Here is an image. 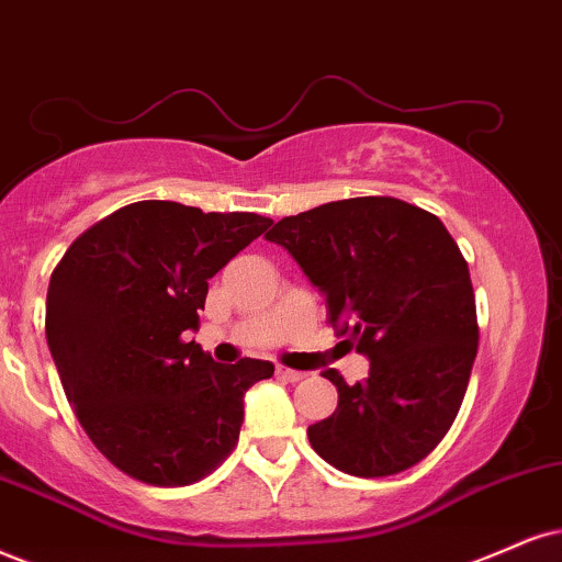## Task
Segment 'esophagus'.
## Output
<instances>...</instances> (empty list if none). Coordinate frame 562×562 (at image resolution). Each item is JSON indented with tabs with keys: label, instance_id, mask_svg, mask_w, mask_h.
<instances>
[{
	"label": "esophagus",
	"instance_id": "1",
	"mask_svg": "<svg viewBox=\"0 0 562 562\" xmlns=\"http://www.w3.org/2000/svg\"><path fill=\"white\" fill-rule=\"evenodd\" d=\"M276 375L279 378H283V380H289V383H300V380H304L307 378V372H302V370H289V367H276Z\"/></svg>",
	"mask_w": 562,
	"mask_h": 562
}]
</instances>
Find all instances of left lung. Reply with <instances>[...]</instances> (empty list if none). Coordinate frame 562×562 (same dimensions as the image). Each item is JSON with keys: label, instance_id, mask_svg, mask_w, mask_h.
Here are the masks:
<instances>
[{"label": "left lung", "instance_id": "obj_1", "mask_svg": "<svg viewBox=\"0 0 562 562\" xmlns=\"http://www.w3.org/2000/svg\"><path fill=\"white\" fill-rule=\"evenodd\" d=\"M325 296L328 321L370 359L307 427L315 453L355 476L419 463L459 414L480 344L474 289L459 245L432 213L396 198H349L281 218L266 234Z\"/></svg>", "mask_w": 562, "mask_h": 562}]
</instances>
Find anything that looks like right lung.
<instances>
[{"instance_id": "right-lung-1", "label": "right lung", "mask_w": 562, "mask_h": 562, "mask_svg": "<svg viewBox=\"0 0 562 562\" xmlns=\"http://www.w3.org/2000/svg\"><path fill=\"white\" fill-rule=\"evenodd\" d=\"M273 221L140 200L90 226L54 268L46 341L69 406L124 474L182 487L232 453L266 359L218 364L198 330L207 279Z\"/></svg>"}]
</instances>
